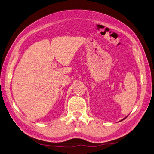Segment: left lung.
<instances>
[{"mask_svg":"<svg viewBox=\"0 0 154 154\" xmlns=\"http://www.w3.org/2000/svg\"><path fill=\"white\" fill-rule=\"evenodd\" d=\"M125 118H126V117H125V118H124V119H125ZM122 119V120H123V119Z\"/></svg>","mask_w":154,"mask_h":154,"instance_id":"obj_1","label":"left lung"}]
</instances>
